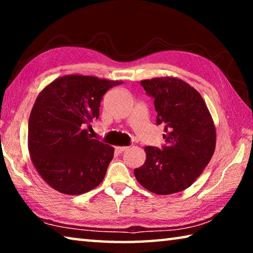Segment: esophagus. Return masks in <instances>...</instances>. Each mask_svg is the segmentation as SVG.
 <instances>
[{
    "label": "esophagus",
    "instance_id": "esophagus-1",
    "mask_svg": "<svg viewBox=\"0 0 253 253\" xmlns=\"http://www.w3.org/2000/svg\"><path fill=\"white\" fill-rule=\"evenodd\" d=\"M115 149H116L118 153H122L124 151H126L127 147L126 146H115Z\"/></svg>",
    "mask_w": 253,
    "mask_h": 253
}]
</instances>
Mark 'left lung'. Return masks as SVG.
Returning a JSON list of instances; mask_svg holds the SVG:
<instances>
[{"label":"left lung","instance_id":"8db88e82","mask_svg":"<svg viewBox=\"0 0 253 253\" xmlns=\"http://www.w3.org/2000/svg\"><path fill=\"white\" fill-rule=\"evenodd\" d=\"M140 84L154 98L157 125H165L166 145L145 147L146 161L134 169L135 177L152 193H177L190 187L211 161L216 143L214 122L202 96L182 79L163 77Z\"/></svg>","mask_w":253,"mask_h":253}]
</instances>
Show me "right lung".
<instances>
[{"instance_id":"add662e5","label":"right lung","mask_w":253,"mask_h":253,"mask_svg":"<svg viewBox=\"0 0 253 253\" xmlns=\"http://www.w3.org/2000/svg\"><path fill=\"white\" fill-rule=\"evenodd\" d=\"M121 84L68 75L37 97L29 118V153L38 173L55 191L79 195L102 182L114 147L90 138L84 125L98 119L102 96Z\"/></svg>"}]
</instances>
